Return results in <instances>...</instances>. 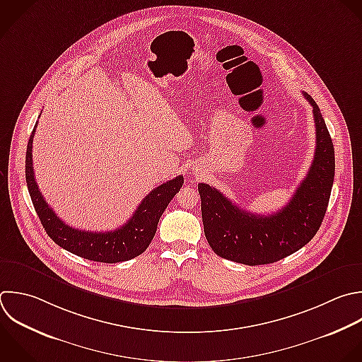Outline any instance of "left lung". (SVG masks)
Here are the masks:
<instances>
[{"instance_id": "left-lung-1", "label": "left lung", "mask_w": 362, "mask_h": 362, "mask_svg": "<svg viewBox=\"0 0 362 362\" xmlns=\"http://www.w3.org/2000/svg\"><path fill=\"white\" fill-rule=\"evenodd\" d=\"M315 123V151L305 178L290 202L272 215L250 214L216 188L198 184L204 232L212 250L228 260L249 266L274 263L297 252L317 233L331 195L334 146L317 103L308 93Z\"/></svg>"}]
</instances>
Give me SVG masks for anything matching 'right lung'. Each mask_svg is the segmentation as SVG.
I'll list each match as a JSON object with an SVG mask.
<instances>
[{"mask_svg":"<svg viewBox=\"0 0 362 362\" xmlns=\"http://www.w3.org/2000/svg\"><path fill=\"white\" fill-rule=\"evenodd\" d=\"M35 129L37 126L34 127L27 146L25 178L34 208L48 236L68 252L93 262L117 263L141 255L151 243L158 221L167 205L182 187L184 177L178 175L153 189L122 228L109 232L79 230L66 225L55 214L37 185L33 167V141Z\"/></svg>","mask_w":362,"mask_h":362,"instance_id":"right-lung-1","label":"right lung"}]
</instances>
